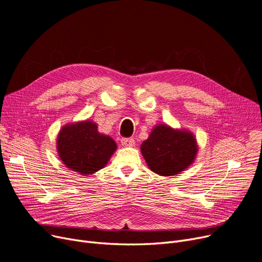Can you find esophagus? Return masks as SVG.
<instances>
[{"instance_id": "esophagus-1", "label": "esophagus", "mask_w": 262, "mask_h": 262, "mask_svg": "<svg viewBox=\"0 0 262 262\" xmlns=\"http://www.w3.org/2000/svg\"><path fill=\"white\" fill-rule=\"evenodd\" d=\"M121 143H122V145L125 146V147H132V146L135 145V141H134L133 138H123L121 140Z\"/></svg>"}]
</instances>
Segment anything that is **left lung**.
<instances>
[{"label": "left lung", "mask_w": 262, "mask_h": 262, "mask_svg": "<svg viewBox=\"0 0 262 262\" xmlns=\"http://www.w3.org/2000/svg\"><path fill=\"white\" fill-rule=\"evenodd\" d=\"M148 168L160 176H176L194 163L198 154L195 135L190 130L156 125L141 144Z\"/></svg>", "instance_id": "obj_1"}]
</instances>
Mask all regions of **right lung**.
<instances>
[{"label": "right lung", "mask_w": 262, "mask_h": 262, "mask_svg": "<svg viewBox=\"0 0 262 262\" xmlns=\"http://www.w3.org/2000/svg\"><path fill=\"white\" fill-rule=\"evenodd\" d=\"M117 150L114 139L98 132L92 120L65 124L57 137V151L71 170L89 176L105 166Z\"/></svg>", "instance_id": "1"}]
</instances>
